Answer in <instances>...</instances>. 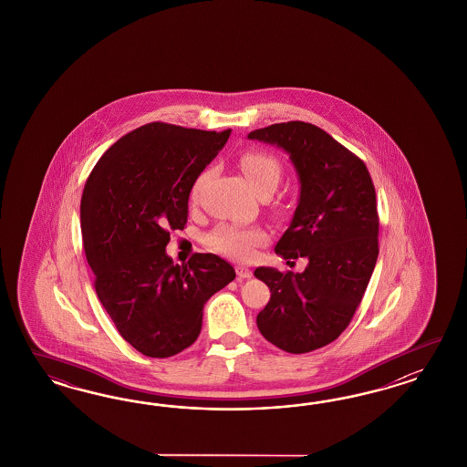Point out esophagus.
I'll return each instance as SVG.
<instances>
[{
	"mask_svg": "<svg viewBox=\"0 0 467 467\" xmlns=\"http://www.w3.org/2000/svg\"><path fill=\"white\" fill-rule=\"evenodd\" d=\"M236 274H238V277H240V279H250V277L254 275V272H252V270L248 269V267H243V265L236 267Z\"/></svg>",
	"mask_w": 467,
	"mask_h": 467,
	"instance_id": "esophagus-1",
	"label": "esophagus"
}]
</instances>
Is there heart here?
I'll use <instances>...</instances> for the list:
<instances>
[{
	"instance_id": "b5f03b06",
	"label": "heart",
	"mask_w": 467,
	"mask_h": 467,
	"mask_svg": "<svg viewBox=\"0 0 467 467\" xmlns=\"http://www.w3.org/2000/svg\"><path fill=\"white\" fill-rule=\"evenodd\" d=\"M240 168L248 180V183L254 188H258L264 183H279L281 178V166L279 162L264 152H244L240 159ZM205 180V174L198 178L192 195L195 197L200 190V186ZM267 240V234L262 229L256 227H240V226H219L213 234H211V244L217 252L229 254L238 260H248L254 254V248Z\"/></svg>"
}]
</instances>
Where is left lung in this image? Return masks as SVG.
<instances>
[{
  "instance_id": "8db88e82",
  "label": "left lung",
  "mask_w": 467,
  "mask_h": 467,
  "mask_svg": "<svg viewBox=\"0 0 467 467\" xmlns=\"http://www.w3.org/2000/svg\"><path fill=\"white\" fill-rule=\"evenodd\" d=\"M248 139L283 149L296 170V211L275 254L308 260L303 272L254 270L272 293L256 326L285 353H310L339 337L367 291L379 256L375 186L361 159L311 123H277Z\"/></svg>"
}]
</instances>
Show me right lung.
I'll return each mask as SVG.
<instances>
[{
    "label": "right lung",
    "mask_w": 467,
    "mask_h": 467,
    "mask_svg": "<svg viewBox=\"0 0 467 467\" xmlns=\"http://www.w3.org/2000/svg\"><path fill=\"white\" fill-rule=\"evenodd\" d=\"M229 135L143 125L109 147L85 183L80 224L96 293L121 337L145 356L192 346L203 305L236 277L217 254L174 265L166 254L171 229L186 224L193 184Z\"/></svg>",
    "instance_id": "obj_1"
}]
</instances>
